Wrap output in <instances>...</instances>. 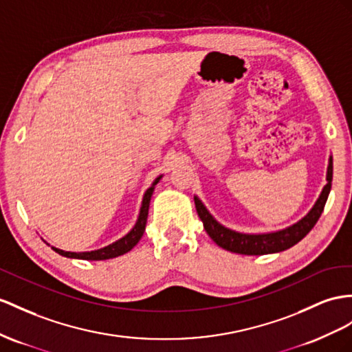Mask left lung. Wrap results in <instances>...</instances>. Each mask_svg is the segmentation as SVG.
<instances>
[{
  "mask_svg": "<svg viewBox=\"0 0 352 352\" xmlns=\"http://www.w3.org/2000/svg\"><path fill=\"white\" fill-rule=\"evenodd\" d=\"M326 178H327V184L322 187L318 199L314 204L311 211L306 214L303 219L292 224V226L276 230V232L241 233L236 230H232L229 228H224L223 224H220L212 217L210 211L205 208V205L201 202V199L197 196H195L196 211H197V215H199V219L202 220L204 228L206 233L210 235V238L219 247L230 251V253L245 254V256H262V254L279 253V251L288 250L290 247L296 245L299 241H302L315 226V223L318 221L331 188V179H333V157L331 156L329 159Z\"/></svg>",
  "mask_w": 352,
  "mask_h": 352,
  "instance_id": "obj_1",
  "label": "left lung"
}]
</instances>
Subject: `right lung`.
I'll return each instance as SVG.
<instances>
[{
	"label": "right lung",
	"instance_id": "add662e5",
	"mask_svg": "<svg viewBox=\"0 0 352 352\" xmlns=\"http://www.w3.org/2000/svg\"><path fill=\"white\" fill-rule=\"evenodd\" d=\"M160 178H162V175H159L155 179V182H153L151 187H148L147 192L144 193L141 210H140V215H138L137 223H135V226L132 228V230L129 233H126V235L123 238H120L119 241H116V242H113V244L107 245L104 248L94 250V251H85V253H71V251H64V250H59L56 247H52V250L56 251L58 254L64 256V257L82 258V260H107V258H114V257H119V256L126 254V253H128V251H131L135 245L138 244L144 230H146L150 199H151L153 192H155V186L159 183Z\"/></svg>",
	"mask_w": 352,
	"mask_h": 352
}]
</instances>
